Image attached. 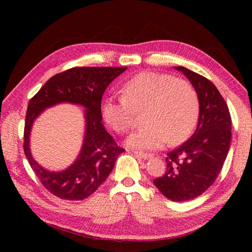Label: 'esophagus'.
<instances>
[{"instance_id":"esophagus-1","label":"esophagus","mask_w":252,"mask_h":252,"mask_svg":"<svg viewBox=\"0 0 252 252\" xmlns=\"http://www.w3.org/2000/svg\"><path fill=\"white\" fill-rule=\"evenodd\" d=\"M133 154H134L136 157H138V158H142V159H149V158H152V157H153V155H151V154H147V153L133 152Z\"/></svg>"}]
</instances>
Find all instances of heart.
I'll list each match as a JSON object with an SVG mask.
<instances>
[{
	"label": "heart",
	"instance_id": "b5f03b06",
	"mask_svg": "<svg viewBox=\"0 0 252 252\" xmlns=\"http://www.w3.org/2000/svg\"><path fill=\"white\" fill-rule=\"evenodd\" d=\"M122 97H109L103 117L112 130L126 133L134 126L136 115L144 111L145 126L127 138L137 149H155L167 142L179 145L194 131L199 116V98L186 80L165 73L143 71L125 83Z\"/></svg>",
	"mask_w": 252,
	"mask_h": 252
}]
</instances>
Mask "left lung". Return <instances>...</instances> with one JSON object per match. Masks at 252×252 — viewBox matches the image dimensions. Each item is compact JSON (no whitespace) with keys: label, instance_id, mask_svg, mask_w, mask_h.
Returning <instances> with one entry per match:
<instances>
[{"label":"left lung","instance_id":"left-lung-1","mask_svg":"<svg viewBox=\"0 0 252 252\" xmlns=\"http://www.w3.org/2000/svg\"><path fill=\"white\" fill-rule=\"evenodd\" d=\"M183 72L199 98V118L189 141L168 153L167 170L154 180L160 192L172 201H186L210 187L225 161L232 138V119L228 107L216 85L185 67Z\"/></svg>","mask_w":252,"mask_h":252}]
</instances>
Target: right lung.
<instances>
[{"instance_id": "1", "label": "right lung", "mask_w": 252, "mask_h": 252, "mask_svg": "<svg viewBox=\"0 0 252 252\" xmlns=\"http://www.w3.org/2000/svg\"><path fill=\"white\" fill-rule=\"evenodd\" d=\"M126 67H74L57 73L40 89L28 104L24 151L37 178L53 195L66 200H83L104 183L125 149L119 147L101 123V97L107 87ZM61 102L81 104L86 108V133L78 158L58 173L37 164L30 152V132L42 111Z\"/></svg>"}]
</instances>
